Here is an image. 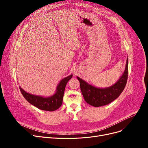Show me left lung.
Listing matches in <instances>:
<instances>
[{"instance_id":"1","label":"left lung","mask_w":148,"mask_h":148,"mask_svg":"<svg viewBox=\"0 0 148 148\" xmlns=\"http://www.w3.org/2000/svg\"><path fill=\"white\" fill-rule=\"evenodd\" d=\"M128 75V60L127 63L125 71L122 77L113 86L104 89H100L88 84L79 77L77 79L80 82L82 93L86 102L95 107L107 105L112 103L121 94L125 88Z\"/></svg>"}]
</instances>
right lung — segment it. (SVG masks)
Returning <instances> with one entry per match:
<instances>
[{"label":"right lung","mask_w":148,"mask_h":148,"mask_svg":"<svg viewBox=\"0 0 148 148\" xmlns=\"http://www.w3.org/2000/svg\"><path fill=\"white\" fill-rule=\"evenodd\" d=\"M72 77L73 75H70L69 76L62 79L58 84L56 93L50 97L44 98L30 94L20 87V90L23 96L31 104L41 110L53 112L58 109L61 106L62 101H63V97L66 85L68 82L72 78Z\"/></svg>","instance_id":"right-lung-1"}]
</instances>
